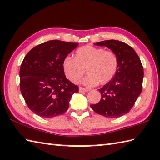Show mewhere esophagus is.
<instances>
[{"label":"esophagus","mask_w":160,"mask_h":160,"mask_svg":"<svg viewBox=\"0 0 160 160\" xmlns=\"http://www.w3.org/2000/svg\"><path fill=\"white\" fill-rule=\"evenodd\" d=\"M88 91H89V90L86 89V88H82V87L79 88V92H88Z\"/></svg>","instance_id":"34e87169"}]
</instances>
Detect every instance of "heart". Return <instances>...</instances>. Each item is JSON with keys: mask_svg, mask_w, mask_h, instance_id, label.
Instances as JSON below:
<instances>
[{"mask_svg": "<svg viewBox=\"0 0 160 160\" xmlns=\"http://www.w3.org/2000/svg\"><path fill=\"white\" fill-rule=\"evenodd\" d=\"M62 67L67 78L72 82H79L86 69L88 75L83 79V84L87 86L98 83L105 85L115 75L118 59L115 53L110 50L85 45L76 50L75 58L65 57Z\"/></svg>", "mask_w": 160, "mask_h": 160, "instance_id": "1", "label": "heart"}]
</instances>
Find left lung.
I'll return each instance as SVG.
<instances>
[{
  "label": "left lung",
  "mask_w": 160,
  "mask_h": 160,
  "mask_svg": "<svg viewBox=\"0 0 160 160\" xmlns=\"http://www.w3.org/2000/svg\"><path fill=\"white\" fill-rule=\"evenodd\" d=\"M105 46L116 54L118 68L110 82L99 89L100 102L90 105L99 115L117 118L128 113L133 107L142 88L143 67L135 50L125 42L108 40L95 43Z\"/></svg>",
  "instance_id": "8db88e82"
}]
</instances>
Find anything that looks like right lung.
Here are the masks:
<instances>
[{
  "instance_id": "1",
  "label": "right lung",
  "mask_w": 160,
  "mask_h": 160,
  "mask_svg": "<svg viewBox=\"0 0 160 160\" xmlns=\"http://www.w3.org/2000/svg\"><path fill=\"white\" fill-rule=\"evenodd\" d=\"M78 43L53 40L25 55L20 69V88L28 107L37 115L51 118L65 113L79 88L68 80L62 62Z\"/></svg>"
}]
</instances>
